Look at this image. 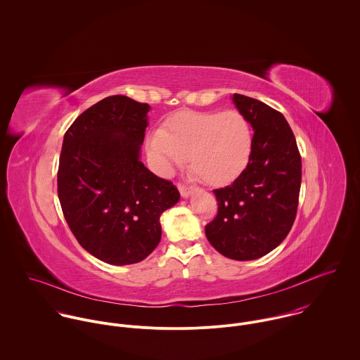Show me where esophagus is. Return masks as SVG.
<instances>
[{
  "mask_svg": "<svg viewBox=\"0 0 360 360\" xmlns=\"http://www.w3.org/2000/svg\"><path fill=\"white\" fill-rule=\"evenodd\" d=\"M179 191H180V195H181L183 198H188V197L193 194V190L188 188V187H186V186H179Z\"/></svg>",
  "mask_w": 360,
  "mask_h": 360,
  "instance_id": "1",
  "label": "esophagus"
}]
</instances>
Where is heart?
Segmentation results:
<instances>
[{"label":"heart","instance_id":"heart-1","mask_svg":"<svg viewBox=\"0 0 360 360\" xmlns=\"http://www.w3.org/2000/svg\"><path fill=\"white\" fill-rule=\"evenodd\" d=\"M148 162L156 174L169 177L190 160L195 177L210 186L233 183L247 167L252 153L248 120L234 109L224 112H181L146 139Z\"/></svg>","mask_w":360,"mask_h":360}]
</instances>
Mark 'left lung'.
I'll return each instance as SVG.
<instances>
[{
  "label": "left lung",
  "instance_id": "obj_1",
  "mask_svg": "<svg viewBox=\"0 0 360 360\" xmlns=\"http://www.w3.org/2000/svg\"><path fill=\"white\" fill-rule=\"evenodd\" d=\"M254 130L248 166L233 184L214 190L217 216L206 224L210 245L223 257L254 260L277 248L295 220L301 155L285 117L266 103L233 94Z\"/></svg>",
  "mask_w": 360,
  "mask_h": 360
}]
</instances>
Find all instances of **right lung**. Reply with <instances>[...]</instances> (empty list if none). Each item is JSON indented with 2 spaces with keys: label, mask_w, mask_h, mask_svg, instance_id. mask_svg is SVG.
Wrapping results in <instances>:
<instances>
[{
  "label": "right lung",
  "mask_w": 360,
  "mask_h": 360,
  "mask_svg": "<svg viewBox=\"0 0 360 360\" xmlns=\"http://www.w3.org/2000/svg\"><path fill=\"white\" fill-rule=\"evenodd\" d=\"M151 106L112 96L84 110L63 137L58 197L63 216L93 257L124 266L160 241V214L180 200L177 188L141 162Z\"/></svg>",
  "instance_id": "right-lung-1"
}]
</instances>
